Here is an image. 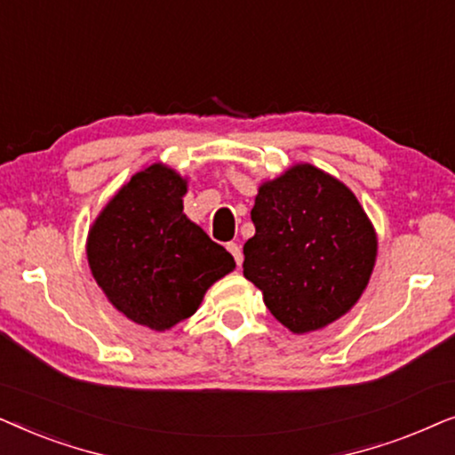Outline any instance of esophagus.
<instances>
[{
    "mask_svg": "<svg viewBox=\"0 0 455 455\" xmlns=\"http://www.w3.org/2000/svg\"><path fill=\"white\" fill-rule=\"evenodd\" d=\"M228 251L232 252V257L235 260V265H242V259H244V254H242V248L235 244V242H229L228 244Z\"/></svg>",
    "mask_w": 455,
    "mask_h": 455,
    "instance_id": "esophagus-1",
    "label": "esophagus"
}]
</instances>
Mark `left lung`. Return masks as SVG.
I'll use <instances>...</instances> for the list:
<instances>
[{
	"mask_svg": "<svg viewBox=\"0 0 455 455\" xmlns=\"http://www.w3.org/2000/svg\"><path fill=\"white\" fill-rule=\"evenodd\" d=\"M244 244V277L294 333L346 315L369 283L377 238L356 196L313 165L259 188Z\"/></svg>",
	"mask_w": 455,
	"mask_h": 455,
	"instance_id": "left-lung-1",
	"label": "left lung"
}]
</instances>
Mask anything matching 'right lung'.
I'll return each instance as SVG.
<instances>
[{"label":"right lung","instance_id":"1","mask_svg":"<svg viewBox=\"0 0 455 455\" xmlns=\"http://www.w3.org/2000/svg\"><path fill=\"white\" fill-rule=\"evenodd\" d=\"M186 182L164 165L139 172L89 234L99 288L130 321L164 331L196 313L234 257L184 215Z\"/></svg>","mask_w":455,"mask_h":455}]
</instances>
